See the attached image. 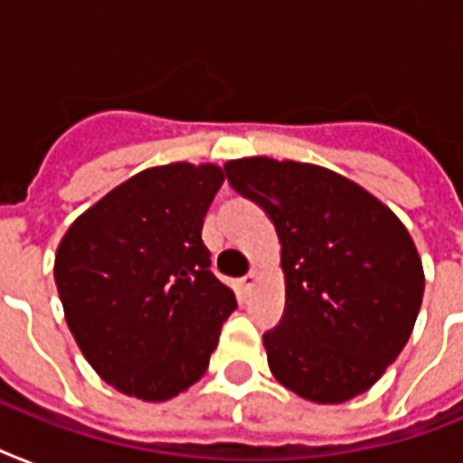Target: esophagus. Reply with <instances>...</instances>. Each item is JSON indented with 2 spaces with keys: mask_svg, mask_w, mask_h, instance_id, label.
<instances>
[{
  "mask_svg": "<svg viewBox=\"0 0 463 463\" xmlns=\"http://www.w3.org/2000/svg\"><path fill=\"white\" fill-rule=\"evenodd\" d=\"M257 281H260V271H257V269H252V271H250V274L242 279V288H245V293H250V290L257 286Z\"/></svg>",
  "mask_w": 463,
  "mask_h": 463,
  "instance_id": "1",
  "label": "esophagus"
}]
</instances>
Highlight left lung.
<instances>
[{"mask_svg": "<svg viewBox=\"0 0 463 463\" xmlns=\"http://www.w3.org/2000/svg\"><path fill=\"white\" fill-rule=\"evenodd\" d=\"M223 170L281 240L286 309L264 334L271 374L315 403L367 392L423 303V264L406 225L367 189L312 163L254 156Z\"/></svg>", "mask_w": 463, "mask_h": 463, "instance_id": "obj_1", "label": "left lung"}]
</instances>
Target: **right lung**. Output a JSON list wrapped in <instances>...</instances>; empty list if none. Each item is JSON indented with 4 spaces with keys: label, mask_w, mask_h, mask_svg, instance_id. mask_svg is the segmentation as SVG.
Masks as SVG:
<instances>
[{
    "label": "right lung",
    "mask_w": 463,
    "mask_h": 463,
    "mask_svg": "<svg viewBox=\"0 0 463 463\" xmlns=\"http://www.w3.org/2000/svg\"><path fill=\"white\" fill-rule=\"evenodd\" d=\"M223 180L213 163L141 170L83 211L57 247L69 331L122 394L167 402L202 380L238 307L202 242Z\"/></svg>",
    "instance_id": "obj_1"
}]
</instances>
